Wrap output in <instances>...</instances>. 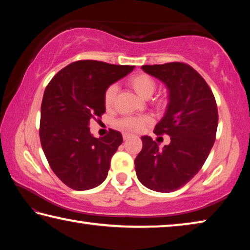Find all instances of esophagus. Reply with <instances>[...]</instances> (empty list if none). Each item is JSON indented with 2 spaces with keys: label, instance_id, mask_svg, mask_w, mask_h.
<instances>
[{
  "label": "esophagus",
  "instance_id": "1",
  "mask_svg": "<svg viewBox=\"0 0 250 250\" xmlns=\"http://www.w3.org/2000/svg\"><path fill=\"white\" fill-rule=\"evenodd\" d=\"M133 135L132 134H129V133H125L124 134V140H128V139H130V138H132Z\"/></svg>",
  "mask_w": 250,
  "mask_h": 250
}]
</instances>
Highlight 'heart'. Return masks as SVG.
I'll use <instances>...</instances> for the list:
<instances>
[{
  "instance_id": "heart-1",
  "label": "heart",
  "mask_w": 250,
  "mask_h": 250,
  "mask_svg": "<svg viewBox=\"0 0 250 250\" xmlns=\"http://www.w3.org/2000/svg\"><path fill=\"white\" fill-rule=\"evenodd\" d=\"M128 84L137 94L142 97V98H150L153 95L156 88L155 80L151 77L150 75L145 73H138L128 78ZM118 88L116 84L109 86L104 91V104L107 109H111L115 104L116 96H117ZM154 104L156 105H162L164 104L163 98L154 99ZM151 118L149 116H139V117H125L124 119L118 121V126L124 130L128 131H140L145 126L150 124Z\"/></svg>"
}]
</instances>
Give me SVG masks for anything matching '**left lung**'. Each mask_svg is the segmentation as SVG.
Returning a JSON list of instances; mask_svg holds the SVG:
<instances>
[{
  "instance_id": "left-lung-1",
  "label": "left lung",
  "mask_w": 250,
  "mask_h": 250,
  "mask_svg": "<svg viewBox=\"0 0 250 250\" xmlns=\"http://www.w3.org/2000/svg\"><path fill=\"white\" fill-rule=\"evenodd\" d=\"M142 69L168 90L167 112L154 133L170 135L171 142L159 149L152 138L142 137L135 172L146 188L170 193L191 181L205 163L216 138V100L204 78L184 62L145 65Z\"/></svg>"
}]
</instances>
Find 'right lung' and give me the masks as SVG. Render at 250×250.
I'll use <instances>...</instances> for the list:
<instances>
[{"label":"right lung","instance_id":"add662e5","mask_svg":"<svg viewBox=\"0 0 250 250\" xmlns=\"http://www.w3.org/2000/svg\"><path fill=\"white\" fill-rule=\"evenodd\" d=\"M133 68L78 61L59 70L46 87L41 107V145L50 168L68 188L86 191L107 177L122 135L110 129L98 139L88 125L105 112V89Z\"/></svg>","mask_w":250,"mask_h":250}]
</instances>
